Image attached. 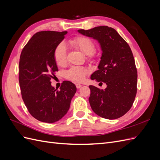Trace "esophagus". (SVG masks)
Instances as JSON below:
<instances>
[{"mask_svg":"<svg viewBox=\"0 0 160 160\" xmlns=\"http://www.w3.org/2000/svg\"><path fill=\"white\" fill-rule=\"evenodd\" d=\"M75 85H76V88H77V89H80V88H81V85L79 84V83H77Z\"/></svg>","mask_w":160,"mask_h":160,"instance_id":"34e87169","label":"esophagus"}]
</instances>
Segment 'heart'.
Wrapping results in <instances>:
<instances>
[{
  "instance_id": "b5f03b06",
  "label": "heart",
  "mask_w": 160,
  "mask_h": 160,
  "mask_svg": "<svg viewBox=\"0 0 160 160\" xmlns=\"http://www.w3.org/2000/svg\"><path fill=\"white\" fill-rule=\"evenodd\" d=\"M69 44L76 49L80 51L83 55H88L89 58L93 57V52L95 50V45L90 38L85 37H75L69 41ZM54 57L58 65L61 67L65 65L67 62V51L64 44L61 43L57 46L55 51ZM88 74V70L85 67L75 66L66 72V77L72 81L81 82Z\"/></svg>"
}]
</instances>
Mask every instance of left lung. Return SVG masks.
I'll use <instances>...</instances> for the list:
<instances>
[{
    "label": "left lung",
    "mask_w": 160,
    "mask_h": 160,
    "mask_svg": "<svg viewBox=\"0 0 160 160\" xmlns=\"http://www.w3.org/2000/svg\"><path fill=\"white\" fill-rule=\"evenodd\" d=\"M98 42L101 61L91 79L107 85L105 90L89 85L91 108L100 117L115 119L122 117L131 109L137 93L138 72L129 45L114 28L96 27L77 31Z\"/></svg>",
    "instance_id": "left-lung-1"
}]
</instances>
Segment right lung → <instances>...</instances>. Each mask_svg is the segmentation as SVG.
<instances>
[{
  "mask_svg": "<svg viewBox=\"0 0 160 160\" xmlns=\"http://www.w3.org/2000/svg\"><path fill=\"white\" fill-rule=\"evenodd\" d=\"M67 31H41L35 33L23 48L19 61V84L22 98L33 118L45 123H54L65 116L70 108L76 86L68 81L59 90L51 85L58 71L54 53Z\"/></svg>",
  "mask_w": 160,
  "mask_h": 160,
  "instance_id": "obj_1",
  "label": "right lung"
}]
</instances>
